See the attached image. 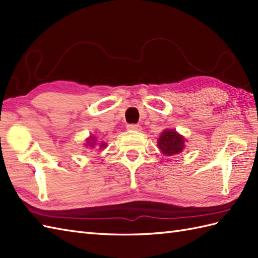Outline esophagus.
Instances as JSON below:
<instances>
[{
    "instance_id": "obj_1",
    "label": "esophagus",
    "mask_w": 258,
    "mask_h": 258,
    "mask_svg": "<svg viewBox=\"0 0 258 258\" xmlns=\"http://www.w3.org/2000/svg\"><path fill=\"white\" fill-rule=\"evenodd\" d=\"M126 127H127V130H130V131H136V132H140V131H142L141 125H139V124H128Z\"/></svg>"
}]
</instances>
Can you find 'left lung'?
Masks as SVG:
<instances>
[{"instance_id": "left-lung-1", "label": "left lung", "mask_w": 258, "mask_h": 258, "mask_svg": "<svg viewBox=\"0 0 258 258\" xmlns=\"http://www.w3.org/2000/svg\"><path fill=\"white\" fill-rule=\"evenodd\" d=\"M184 138L173 130H166L158 139V149L165 155L178 154L184 149Z\"/></svg>"}]
</instances>
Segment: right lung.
Segmentation results:
<instances>
[{"label":"right lung","mask_w":258,"mask_h":258,"mask_svg":"<svg viewBox=\"0 0 258 258\" xmlns=\"http://www.w3.org/2000/svg\"><path fill=\"white\" fill-rule=\"evenodd\" d=\"M94 136H92V138L91 139H89V140H87V141H89V142H87V143H90V146H92V145H94V142H91V141H94ZM106 144L105 143H101V145H100V147H104V146H105Z\"/></svg>","instance_id":"obj_1"}]
</instances>
